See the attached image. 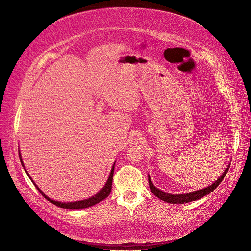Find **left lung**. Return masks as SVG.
Returning a JSON list of instances; mask_svg holds the SVG:
<instances>
[{"label":"left lung","instance_id":"left-lung-1","mask_svg":"<svg viewBox=\"0 0 251 251\" xmlns=\"http://www.w3.org/2000/svg\"><path fill=\"white\" fill-rule=\"evenodd\" d=\"M229 169V165L227 166V168L226 169V171L223 173V175L211 186L202 189V190H199V191H195V192H191V193H187V194H169V193H165L163 191H160L159 189L155 188V186H153L151 179L148 176V184H149V188L151 190V192L158 197L160 200H163L164 202L168 203V204H186V203H190L193 201H196V200L201 199L202 197L210 194L211 192H213L220 184L221 182L224 180L225 176L226 175L227 171Z\"/></svg>","mask_w":251,"mask_h":251}]
</instances>
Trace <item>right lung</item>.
Returning a JSON list of instances; mask_svg holds the SVG:
<instances>
[{"label": "right lung", "instance_id": "right-lung-1", "mask_svg": "<svg viewBox=\"0 0 251 251\" xmlns=\"http://www.w3.org/2000/svg\"><path fill=\"white\" fill-rule=\"evenodd\" d=\"M20 159H21V162H22V165L24 166L25 168V165H24V162L22 160V157H21V154H20ZM114 169H115V165L113 166L112 168V171H111V174H110V177L105 185V187L100 191L99 193H97L95 196L89 198V199H86V200H83V201H79V202H74V203H59V202H56V201H53V200L50 199L49 197H47L46 195L43 194V192H41V190L35 185V183L32 181V183L35 185L36 189L39 191V193L47 200V201H49L51 204L59 207V208H62V209H68V210H80V209H86V208H90V207H93L95 205H97L98 203H100L101 201H103L104 199H106L111 191H112V184H113V176H114ZM28 175V174H27ZM30 178V177H29Z\"/></svg>", "mask_w": 251, "mask_h": 251}]
</instances>
